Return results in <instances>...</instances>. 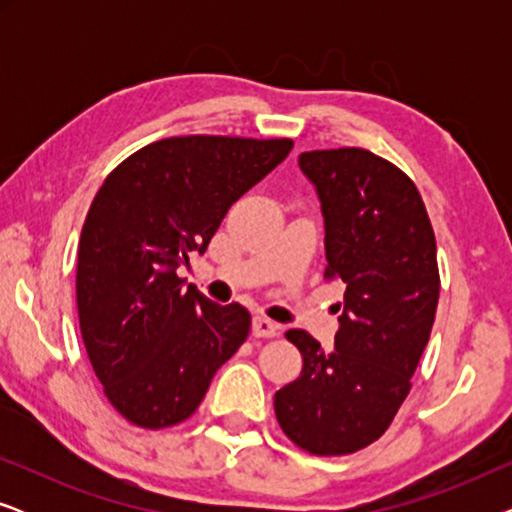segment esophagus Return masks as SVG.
<instances>
[{
	"mask_svg": "<svg viewBox=\"0 0 512 512\" xmlns=\"http://www.w3.org/2000/svg\"><path fill=\"white\" fill-rule=\"evenodd\" d=\"M251 333H254L256 338H275L279 333V326L272 319L263 317V314H256L254 324H251Z\"/></svg>",
	"mask_w": 512,
	"mask_h": 512,
	"instance_id": "1",
	"label": "esophagus"
}]
</instances>
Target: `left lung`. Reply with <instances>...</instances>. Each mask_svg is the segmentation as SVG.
I'll return each mask as SVG.
<instances>
[{
    "mask_svg": "<svg viewBox=\"0 0 512 512\" xmlns=\"http://www.w3.org/2000/svg\"><path fill=\"white\" fill-rule=\"evenodd\" d=\"M298 165L324 214V277L345 284V300L333 352L286 333L303 370L275 394V415L298 447L335 457L375 443L408 396L436 319V237L417 186L389 160L347 146L305 151Z\"/></svg>",
    "mask_w": 512,
    "mask_h": 512,
    "instance_id": "1",
    "label": "left lung"
}]
</instances>
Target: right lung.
I'll return each mask as SVG.
<instances>
[{
    "mask_svg": "<svg viewBox=\"0 0 512 512\" xmlns=\"http://www.w3.org/2000/svg\"><path fill=\"white\" fill-rule=\"evenodd\" d=\"M291 149V139L170 137L104 179L81 230L76 305L97 380L128 422H184L247 340L249 312L184 286L177 268L205 254L230 205Z\"/></svg>",
    "mask_w": 512,
    "mask_h": 512,
    "instance_id": "obj_1",
    "label": "right lung"
}]
</instances>
